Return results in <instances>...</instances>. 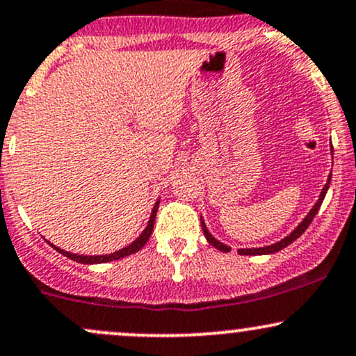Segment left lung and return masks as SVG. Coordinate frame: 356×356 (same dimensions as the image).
Here are the masks:
<instances>
[{"label": "left lung", "instance_id": "8db88e82", "mask_svg": "<svg viewBox=\"0 0 356 356\" xmlns=\"http://www.w3.org/2000/svg\"><path fill=\"white\" fill-rule=\"evenodd\" d=\"M331 150H333V148H331ZM331 155H333V154H331ZM331 175H333V174H331V172H330V175H327L326 184H324L323 191H321V194H319V199H318V201H316V204L312 206L309 213L306 214V218H304V220L300 221L299 225L296 226V228L292 229V232L289 233L287 236H284L282 240H280V241H275V243L267 245V247H260V248H240V250H238V253H240V255H272V253L280 252V250H282V248L289 247V245H291L292 241L298 240V238H299L300 235H302L304 232H306L307 226H309V225H311V221L314 220L316 213H318L319 208H321V204H323V201H324V196H326L327 189H330V184H331ZM201 226H202V233H204L206 240H208L209 243L213 245L214 248H218V250H220V252H225V253L232 252V247H228V245L221 243L220 240H216V238H214L213 235H211L209 229H208V226H206V222H204V220H202V218H201Z\"/></svg>", "mask_w": 356, "mask_h": 356}]
</instances>
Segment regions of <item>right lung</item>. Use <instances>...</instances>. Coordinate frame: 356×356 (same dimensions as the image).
Instances as JSON below:
<instances>
[{
    "mask_svg": "<svg viewBox=\"0 0 356 356\" xmlns=\"http://www.w3.org/2000/svg\"><path fill=\"white\" fill-rule=\"evenodd\" d=\"M159 202H160V199L154 204V209H152V213H150V220H148L145 229H143V232H142V235L136 238L135 241H131V243L128 245V247L118 250V252H113V253H109V255H77V253L65 252V250L56 247V245H52V243H50V241H49V245L52 248H56L57 252L62 253V255H64V257H67V259L74 260V261H79V264L95 265V264H106V261L120 260V259H123V257H128V255H131V253H136V252H138V250H142L143 245H145L147 241H148V238L152 236V232H154L155 216H157Z\"/></svg>",
    "mask_w": 356,
    "mask_h": 356,
    "instance_id": "1",
    "label": "right lung"
}]
</instances>
